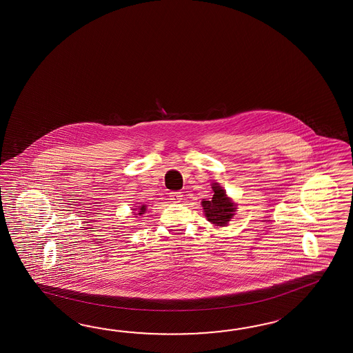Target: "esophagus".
Listing matches in <instances>:
<instances>
[{
  "label": "esophagus",
  "mask_w": 353,
  "mask_h": 353,
  "mask_svg": "<svg viewBox=\"0 0 353 353\" xmlns=\"http://www.w3.org/2000/svg\"><path fill=\"white\" fill-rule=\"evenodd\" d=\"M181 197H183L181 192H172V193H170V199H172V202H175V203L181 202Z\"/></svg>",
  "instance_id": "34e87169"
}]
</instances>
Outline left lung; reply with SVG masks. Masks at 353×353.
I'll list each match as a JSON object with an SVG mask.
<instances>
[{"instance_id": "left-lung-1", "label": "left lung", "mask_w": 353, "mask_h": 353, "mask_svg": "<svg viewBox=\"0 0 353 353\" xmlns=\"http://www.w3.org/2000/svg\"><path fill=\"white\" fill-rule=\"evenodd\" d=\"M212 190V198H210V201H202L205 217L214 226H226L236 212V205L226 196V192L219 183H213Z\"/></svg>"}]
</instances>
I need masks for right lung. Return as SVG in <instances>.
<instances>
[{
    "mask_svg": "<svg viewBox=\"0 0 353 353\" xmlns=\"http://www.w3.org/2000/svg\"><path fill=\"white\" fill-rule=\"evenodd\" d=\"M132 210H133V214H136V217H137V216H142V214L145 213V211H146V205H136V208H132Z\"/></svg>",
    "mask_w": 353,
    "mask_h": 353,
    "instance_id": "obj_1",
    "label": "right lung"
}]
</instances>
